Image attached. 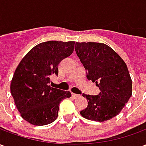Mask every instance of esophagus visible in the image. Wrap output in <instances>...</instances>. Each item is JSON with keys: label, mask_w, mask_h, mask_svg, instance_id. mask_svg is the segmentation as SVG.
<instances>
[{"label": "esophagus", "mask_w": 146, "mask_h": 146, "mask_svg": "<svg viewBox=\"0 0 146 146\" xmlns=\"http://www.w3.org/2000/svg\"><path fill=\"white\" fill-rule=\"evenodd\" d=\"M72 96H73L74 98H77L80 97L79 95H77V94H74V93H73V94H72Z\"/></svg>", "instance_id": "obj_1"}]
</instances>
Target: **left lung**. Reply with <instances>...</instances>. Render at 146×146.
Here are the masks:
<instances>
[{"instance_id":"left-lung-1","label":"left lung","mask_w":146,"mask_h":146,"mask_svg":"<svg viewBox=\"0 0 146 146\" xmlns=\"http://www.w3.org/2000/svg\"><path fill=\"white\" fill-rule=\"evenodd\" d=\"M75 51L87 71V78L100 89L98 95L83 96L88 105L80 111L86 119L104 122L118 115L132 95V80L127 65L108 45L76 42Z\"/></svg>"}]
</instances>
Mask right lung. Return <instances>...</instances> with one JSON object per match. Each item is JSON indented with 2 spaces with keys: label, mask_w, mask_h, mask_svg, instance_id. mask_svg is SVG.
Instances as JSON below:
<instances>
[{
  "label": "right lung",
  "mask_w": 146,
  "mask_h": 146,
  "mask_svg": "<svg viewBox=\"0 0 146 146\" xmlns=\"http://www.w3.org/2000/svg\"><path fill=\"white\" fill-rule=\"evenodd\" d=\"M74 41L50 40L33 47L21 60L11 83V93L21 116L36 126L49 124L58 117L59 103L70 92L51 88L50 76L74 50Z\"/></svg>",
  "instance_id": "right-lung-1"
}]
</instances>
